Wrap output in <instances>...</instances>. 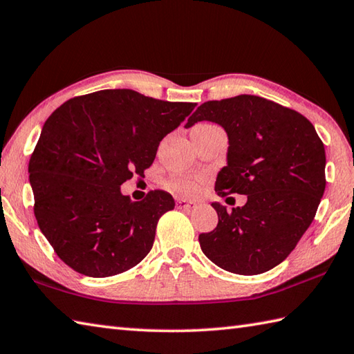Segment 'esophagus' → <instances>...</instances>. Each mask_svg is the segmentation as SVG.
<instances>
[{
    "label": "esophagus",
    "instance_id": "obj_1",
    "mask_svg": "<svg viewBox=\"0 0 354 354\" xmlns=\"http://www.w3.org/2000/svg\"><path fill=\"white\" fill-rule=\"evenodd\" d=\"M193 207V202L185 201V199H178L176 201V208L179 209H190Z\"/></svg>",
    "mask_w": 354,
    "mask_h": 354
}]
</instances>
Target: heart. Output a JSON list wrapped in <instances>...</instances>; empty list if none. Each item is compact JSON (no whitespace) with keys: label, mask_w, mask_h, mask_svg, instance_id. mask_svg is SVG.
I'll list each match as a JSON object with an SVG mask.
<instances>
[{"label":"heart","mask_w":354,"mask_h":354,"mask_svg":"<svg viewBox=\"0 0 354 354\" xmlns=\"http://www.w3.org/2000/svg\"><path fill=\"white\" fill-rule=\"evenodd\" d=\"M199 126H207V124H199ZM169 187L170 190L181 194V196H193V194H196L199 190L198 181H194V179H190V178L173 179V181H170Z\"/></svg>","instance_id":"b5f03b06"}]
</instances>
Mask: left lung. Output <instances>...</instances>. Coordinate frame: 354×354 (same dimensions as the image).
<instances>
[{
    "label": "left lung",
    "mask_w": 354,
    "mask_h": 354,
    "mask_svg": "<svg viewBox=\"0 0 354 354\" xmlns=\"http://www.w3.org/2000/svg\"><path fill=\"white\" fill-rule=\"evenodd\" d=\"M204 120L228 135L216 193L248 201L231 212L213 202L219 222L199 236L201 250L228 272L263 274L288 257L317 214L326 190L324 145L304 115L259 95L202 103L185 127Z\"/></svg>",
    "instance_id": "left-lung-1"
}]
</instances>
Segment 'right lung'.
<instances>
[{"mask_svg":"<svg viewBox=\"0 0 354 354\" xmlns=\"http://www.w3.org/2000/svg\"><path fill=\"white\" fill-rule=\"evenodd\" d=\"M194 106L103 89L48 117L28 162L30 185L37 225L65 265L103 278L138 265L152 250L156 223L175 201L155 190L135 202L120 185L145 176L161 140Z\"/></svg>","mask_w":354,"mask_h":354,"instance_id":"obj_1","label":"right lung"}]
</instances>
